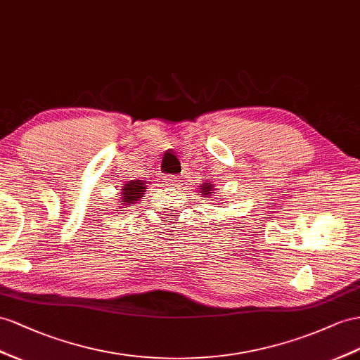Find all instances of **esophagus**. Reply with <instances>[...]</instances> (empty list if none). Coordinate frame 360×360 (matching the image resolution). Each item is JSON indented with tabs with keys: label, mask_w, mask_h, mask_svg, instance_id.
<instances>
[{
	"label": "esophagus",
	"mask_w": 360,
	"mask_h": 360,
	"mask_svg": "<svg viewBox=\"0 0 360 360\" xmlns=\"http://www.w3.org/2000/svg\"><path fill=\"white\" fill-rule=\"evenodd\" d=\"M179 181H181V178L178 176V174H169V176H165V182H167V186H170V187H178Z\"/></svg>",
	"instance_id": "obj_1"
}]
</instances>
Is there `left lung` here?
<instances>
[{
	"instance_id": "8db88e82",
	"label": "left lung",
	"mask_w": 360,
	"mask_h": 360,
	"mask_svg": "<svg viewBox=\"0 0 360 360\" xmlns=\"http://www.w3.org/2000/svg\"><path fill=\"white\" fill-rule=\"evenodd\" d=\"M205 190H207V191H210V188H208V187H205ZM207 195H208V193H207Z\"/></svg>"
}]
</instances>
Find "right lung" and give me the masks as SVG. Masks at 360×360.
<instances>
[{
  "label": "right lung",
  "instance_id": "1",
  "mask_svg": "<svg viewBox=\"0 0 360 360\" xmlns=\"http://www.w3.org/2000/svg\"><path fill=\"white\" fill-rule=\"evenodd\" d=\"M141 190L140 186H135V184L132 182L131 186H127V188H124V200L129 202L131 204L132 200H138V198H140L141 193H138Z\"/></svg>",
  "mask_w": 360,
  "mask_h": 360
}]
</instances>
